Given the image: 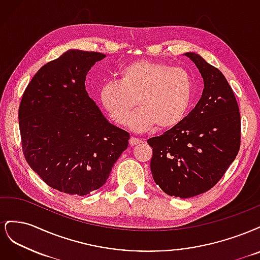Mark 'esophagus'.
Instances as JSON below:
<instances>
[{"mask_svg":"<svg viewBox=\"0 0 260 260\" xmlns=\"http://www.w3.org/2000/svg\"><path fill=\"white\" fill-rule=\"evenodd\" d=\"M143 141L142 140H140V139H137V138H130V140H129V144L131 145V146H136V145H138V144H140V143H142Z\"/></svg>","mask_w":260,"mask_h":260,"instance_id":"obj_1","label":"esophagus"}]
</instances>
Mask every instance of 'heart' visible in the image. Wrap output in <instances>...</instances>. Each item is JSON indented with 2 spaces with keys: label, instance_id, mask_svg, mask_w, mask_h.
<instances>
[{
  "label": "heart",
  "instance_id": "heart-1",
  "mask_svg": "<svg viewBox=\"0 0 260 260\" xmlns=\"http://www.w3.org/2000/svg\"><path fill=\"white\" fill-rule=\"evenodd\" d=\"M118 81L105 82L100 89V101L117 123H124L132 108L141 106L128 124L139 132L167 130L184 119L191 105L194 80L187 70L165 62L136 60L119 70Z\"/></svg>",
  "mask_w": 260,
  "mask_h": 260
}]
</instances>
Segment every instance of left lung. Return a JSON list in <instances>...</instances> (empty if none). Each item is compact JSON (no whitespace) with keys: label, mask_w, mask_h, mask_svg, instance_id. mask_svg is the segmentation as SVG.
Returning a JSON list of instances; mask_svg holds the SVG:
<instances>
[{"label":"left lung","mask_w":260,"mask_h":260,"mask_svg":"<svg viewBox=\"0 0 260 260\" xmlns=\"http://www.w3.org/2000/svg\"><path fill=\"white\" fill-rule=\"evenodd\" d=\"M184 55L203 77L202 98L178 125L147 140L155 183L180 199L210 190L235 159L241 142L239 105L225 77L201 55Z\"/></svg>","instance_id":"1"}]
</instances>
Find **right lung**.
Masks as SVG:
<instances>
[{"mask_svg":"<svg viewBox=\"0 0 260 260\" xmlns=\"http://www.w3.org/2000/svg\"><path fill=\"white\" fill-rule=\"evenodd\" d=\"M105 54L68 50L31 79L20 102L22 152L49 186L86 195L105 184L128 147L129 133L109 122L85 90L91 67Z\"/></svg>","mask_w":260,"mask_h":260,"instance_id":"obj_1","label":"right lung"}]
</instances>
